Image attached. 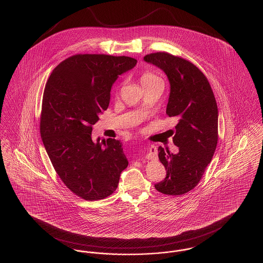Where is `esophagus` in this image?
I'll return each instance as SVG.
<instances>
[{
    "instance_id": "34e87169",
    "label": "esophagus",
    "mask_w": 263,
    "mask_h": 263,
    "mask_svg": "<svg viewBox=\"0 0 263 263\" xmlns=\"http://www.w3.org/2000/svg\"><path fill=\"white\" fill-rule=\"evenodd\" d=\"M158 156H157V148L155 146H151L149 148V152L146 155V159L147 160H157Z\"/></svg>"
}]
</instances>
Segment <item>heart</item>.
Returning a JSON list of instances; mask_svg holds the SVG:
<instances>
[{
	"label": "heart",
	"instance_id": "b5f03b06",
	"mask_svg": "<svg viewBox=\"0 0 263 263\" xmlns=\"http://www.w3.org/2000/svg\"><path fill=\"white\" fill-rule=\"evenodd\" d=\"M163 84V80L159 76L152 73V72H146L141 76V84L142 86H148L153 84Z\"/></svg>",
	"mask_w": 263,
	"mask_h": 263
}]
</instances>
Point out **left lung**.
<instances>
[{
	"mask_svg": "<svg viewBox=\"0 0 263 263\" xmlns=\"http://www.w3.org/2000/svg\"><path fill=\"white\" fill-rule=\"evenodd\" d=\"M144 60L167 77L166 114L177 120L173 141L178 153L159 147L166 176L155 188L166 195H181L198 184L212 160L218 143L217 102L207 78L194 64L166 52L148 54Z\"/></svg>",
	"mask_w": 263,
	"mask_h": 263,
	"instance_id": "1",
	"label": "left lung"
}]
</instances>
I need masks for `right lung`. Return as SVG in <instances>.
<instances>
[{
    "instance_id": "add662e5",
    "label": "right lung",
    "mask_w": 263,
    "mask_h": 263,
    "mask_svg": "<svg viewBox=\"0 0 263 263\" xmlns=\"http://www.w3.org/2000/svg\"><path fill=\"white\" fill-rule=\"evenodd\" d=\"M137 60L127 56L78 54L60 63L45 86L40 134L65 185L88 201L116 190L128 161L119 140H91L92 125L107 109L118 76Z\"/></svg>"
}]
</instances>
